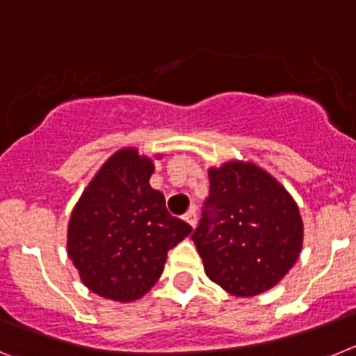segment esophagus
I'll use <instances>...</instances> for the list:
<instances>
[{"instance_id": "1", "label": "esophagus", "mask_w": 356, "mask_h": 356, "mask_svg": "<svg viewBox=\"0 0 356 356\" xmlns=\"http://www.w3.org/2000/svg\"><path fill=\"white\" fill-rule=\"evenodd\" d=\"M182 218H184V222L188 223V225L193 227V229H195V225H197V211L190 209Z\"/></svg>"}]
</instances>
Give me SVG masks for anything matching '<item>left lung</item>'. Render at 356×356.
Returning <instances> with one entry per match:
<instances>
[{"instance_id": "8db88e82", "label": "left lung", "mask_w": 356, "mask_h": 356, "mask_svg": "<svg viewBox=\"0 0 356 356\" xmlns=\"http://www.w3.org/2000/svg\"><path fill=\"white\" fill-rule=\"evenodd\" d=\"M191 239L214 284L232 296H257L300 257L303 222L273 175L234 159L209 168V197Z\"/></svg>"}]
</instances>
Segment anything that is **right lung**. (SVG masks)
<instances>
[{
    "label": "right lung",
    "mask_w": 356,
    "mask_h": 356,
    "mask_svg": "<svg viewBox=\"0 0 356 356\" xmlns=\"http://www.w3.org/2000/svg\"><path fill=\"white\" fill-rule=\"evenodd\" d=\"M152 172V159L134 147L117 150L70 214L69 259L92 293L113 302L140 300L161 277L168 250L191 232L150 188Z\"/></svg>",
    "instance_id": "right-lung-1"
}]
</instances>
